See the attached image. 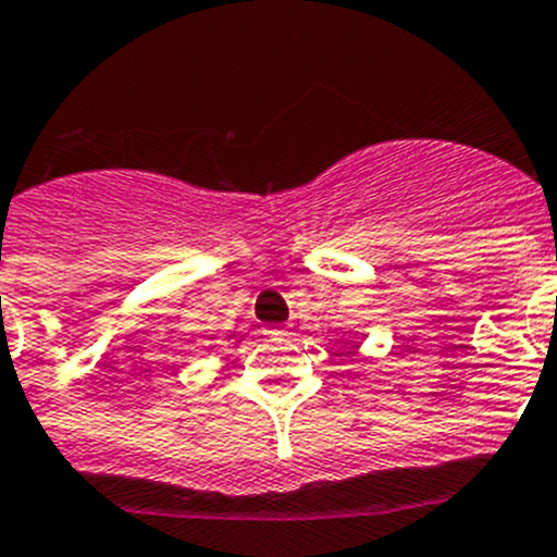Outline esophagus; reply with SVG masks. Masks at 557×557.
I'll use <instances>...</instances> for the list:
<instances>
[{"label":"esophagus","instance_id":"esophagus-1","mask_svg":"<svg viewBox=\"0 0 557 557\" xmlns=\"http://www.w3.org/2000/svg\"><path fill=\"white\" fill-rule=\"evenodd\" d=\"M268 334H270V336H282V334H284V329H270Z\"/></svg>","mask_w":557,"mask_h":557}]
</instances>
